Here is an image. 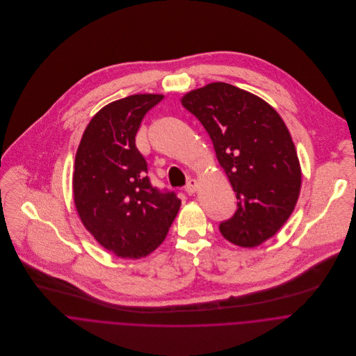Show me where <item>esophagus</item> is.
<instances>
[{
    "label": "esophagus",
    "instance_id": "obj_1",
    "mask_svg": "<svg viewBox=\"0 0 356 356\" xmlns=\"http://www.w3.org/2000/svg\"><path fill=\"white\" fill-rule=\"evenodd\" d=\"M196 189H197V181L196 179H189L186 186H185V192L188 195H193L196 192Z\"/></svg>",
    "mask_w": 356,
    "mask_h": 356
}]
</instances>
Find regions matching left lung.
I'll list each match as a JSON object with an SVG mask.
<instances>
[{
    "label": "left lung",
    "instance_id": "left-lung-1",
    "mask_svg": "<svg viewBox=\"0 0 356 356\" xmlns=\"http://www.w3.org/2000/svg\"><path fill=\"white\" fill-rule=\"evenodd\" d=\"M181 104L209 133L238 199L222 236L243 248L273 237L295 210L302 168L292 136L262 98L226 83L192 90Z\"/></svg>",
    "mask_w": 356,
    "mask_h": 356
}]
</instances>
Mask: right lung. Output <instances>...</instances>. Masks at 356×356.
<instances>
[{
    "label": "right lung",
    "instance_id": "obj_1",
    "mask_svg": "<svg viewBox=\"0 0 356 356\" xmlns=\"http://www.w3.org/2000/svg\"><path fill=\"white\" fill-rule=\"evenodd\" d=\"M164 95L136 94L99 109L76 154L73 195L79 218L92 237L120 258L140 259L165 240L181 200L152 186L147 163L136 147L146 113Z\"/></svg>",
    "mask_w": 356,
    "mask_h": 356
}]
</instances>
